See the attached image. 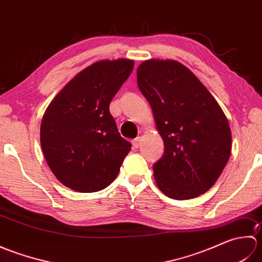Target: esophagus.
I'll use <instances>...</instances> for the list:
<instances>
[{
	"instance_id": "1",
	"label": "esophagus",
	"mask_w": 262,
	"mask_h": 262,
	"mask_svg": "<svg viewBox=\"0 0 262 262\" xmlns=\"http://www.w3.org/2000/svg\"><path fill=\"white\" fill-rule=\"evenodd\" d=\"M132 144H133V147L138 148V146H140V144H141V137H136L135 140H133Z\"/></svg>"
}]
</instances>
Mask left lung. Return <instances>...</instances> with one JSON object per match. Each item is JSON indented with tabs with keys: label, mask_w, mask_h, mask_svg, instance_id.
Listing matches in <instances>:
<instances>
[{
	"label": "left lung",
	"mask_w": 262,
	"mask_h": 262,
	"mask_svg": "<svg viewBox=\"0 0 262 262\" xmlns=\"http://www.w3.org/2000/svg\"><path fill=\"white\" fill-rule=\"evenodd\" d=\"M137 84L164 142L163 157L153 165L159 189L177 200L205 193L231 154L232 134L223 110L197 76L177 60L143 62Z\"/></svg>",
	"instance_id": "1"
}]
</instances>
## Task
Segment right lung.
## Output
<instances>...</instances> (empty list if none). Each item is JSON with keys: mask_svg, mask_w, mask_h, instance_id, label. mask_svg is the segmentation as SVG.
Wrapping results in <instances>:
<instances>
[{"mask_svg": "<svg viewBox=\"0 0 262 262\" xmlns=\"http://www.w3.org/2000/svg\"><path fill=\"white\" fill-rule=\"evenodd\" d=\"M133 69L129 59L100 60L74 76L49 103L40 143L48 166L64 186L94 192L119 173L132 145L120 136L109 104Z\"/></svg>", "mask_w": 262, "mask_h": 262, "instance_id": "1", "label": "right lung"}]
</instances>
